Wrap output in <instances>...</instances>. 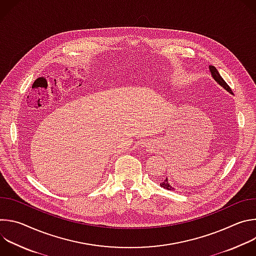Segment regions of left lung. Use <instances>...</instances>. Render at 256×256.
Wrapping results in <instances>:
<instances>
[{
    "label": "left lung",
    "instance_id": "left-lung-1",
    "mask_svg": "<svg viewBox=\"0 0 256 256\" xmlns=\"http://www.w3.org/2000/svg\"><path fill=\"white\" fill-rule=\"evenodd\" d=\"M210 74H212V78L220 84L223 88H225L228 92H230V93H232V90H231V88H230V86L225 82V80L221 77V75L218 74V70L214 66H210ZM163 188H165V190H173L174 188H171V186L168 184V180H167V178L162 182V184H160Z\"/></svg>",
    "mask_w": 256,
    "mask_h": 256
}]
</instances>
